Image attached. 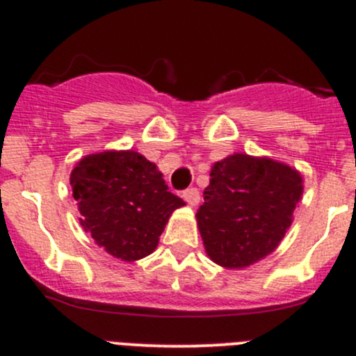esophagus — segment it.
Masks as SVG:
<instances>
[{
	"instance_id": "obj_1",
	"label": "esophagus",
	"mask_w": 356,
	"mask_h": 356,
	"mask_svg": "<svg viewBox=\"0 0 356 356\" xmlns=\"http://www.w3.org/2000/svg\"><path fill=\"white\" fill-rule=\"evenodd\" d=\"M182 198L188 201L191 207H195V204L200 203V191L196 188H188L182 191Z\"/></svg>"
}]
</instances>
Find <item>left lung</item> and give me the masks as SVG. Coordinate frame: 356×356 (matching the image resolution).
<instances>
[{
	"mask_svg": "<svg viewBox=\"0 0 356 356\" xmlns=\"http://www.w3.org/2000/svg\"><path fill=\"white\" fill-rule=\"evenodd\" d=\"M196 218L215 264L243 268L277 248L303 193L296 170L270 158L236 155L217 161Z\"/></svg>",
	"mask_w": 356,
	"mask_h": 356,
	"instance_id": "left-lung-1",
	"label": "left lung"
}]
</instances>
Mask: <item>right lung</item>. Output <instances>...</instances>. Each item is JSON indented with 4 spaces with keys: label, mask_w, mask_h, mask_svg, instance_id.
<instances>
[{
    "label": "right lung",
    "mask_w": 356,
    "mask_h": 356,
    "mask_svg": "<svg viewBox=\"0 0 356 356\" xmlns=\"http://www.w3.org/2000/svg\"><path fill=\"white\" fill-rule=\"evenodd\" d=\"M70 186L81 224L110 254L125 261L153 253L175 208L156 165L136 152H103L82 158Z\"/></svg>",
    "instance_id": "add662e5"
}]
</instances>
